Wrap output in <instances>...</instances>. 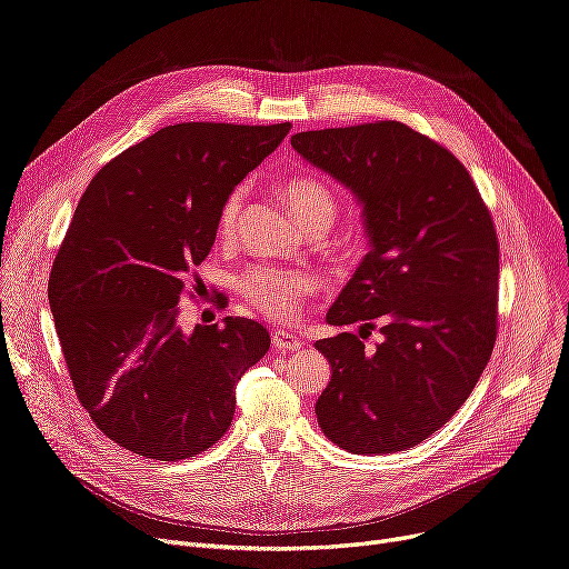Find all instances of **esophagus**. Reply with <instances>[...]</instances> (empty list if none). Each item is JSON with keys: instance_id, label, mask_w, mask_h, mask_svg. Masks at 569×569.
I'll return each mask as SVG.
<instances>
[{"instance_id": "34e87169", "label": "esophagus", "mask_w": 569, "mask_h": 569, "mask_svg": "<svg viewBox=\"0 0 569 569\" xmlns=\"http://www.w3.org/2000/svg\"><path fill=\"white\" fill-rule=\"evenodd\" d=\"M271 343H274V349L281 351V353H290V351L302 349V341L295 337L292 332H283V330H277L274 335H271Z\"/></svg>"}]
</instances>
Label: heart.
<instances>
[{"label": "heart", "instance_id": "1", "mask_svg": "<svg viewBox=\"0 0 569 569\" xmlns=\"http://www.w3.org/2000/svg\"><path fill=\"white\" fill-rule=\"evenodd\" d=\"M286 200L298 216L300 223L309 228L316 220H326L332 226L337 218V200L332 190L318 179H292L286 186ZM246 186H234L220 204L218 232L230 234L243 207ZM318 281L313 274L295 269H281L274 264H253L239 277V295L253 311L262 313L274 323H288L298 318L302 302L316 290Z\"/></svg>", "mask_w": 569, "mask_h": 569}]
</instances>
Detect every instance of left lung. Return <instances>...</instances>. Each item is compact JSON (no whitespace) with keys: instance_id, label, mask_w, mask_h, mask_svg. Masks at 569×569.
Here are the masks:
<instances>
[{"instance_id":"obj_1","label":"left lung","mask_w":569,"mask_h":569,"mask_svg":"<svg viewBox=\"0 0 569 569\" xmlns=\"http://www.w3.org/2000/svg\"><path fill=\"white\" fill-rule=\"evenodd\" d=\"M305 160L349 186L372 249L328 311L316 341L332 379L316 402L320 430L351 453L416 447L462 407L498 337L500 243L465 164L400 120L298 132ZM380 326L385 341L363 349Z\"/></svg>"}]
</instances>
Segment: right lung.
<instances>
[{
    "instance_id": "1",
    "label": "right lung",
    "mask_w": 569,
    "mask_h": 569,
    "mask_svg": "<svg viewBox=\"0 0 569 569\" xmlns=\"http://www.w3.org/2000/svg\"><path fill=\"white\" fill-rule=\"evenodd\" d=\"M288 132L290 122L167 126L97 171L73 211L48 302L79 402L132 453L177 462L213 447L237 381L269 349L267 330L239 316L186 335L179 302L228 192Z\"/></svg>"
}]
</instances>
